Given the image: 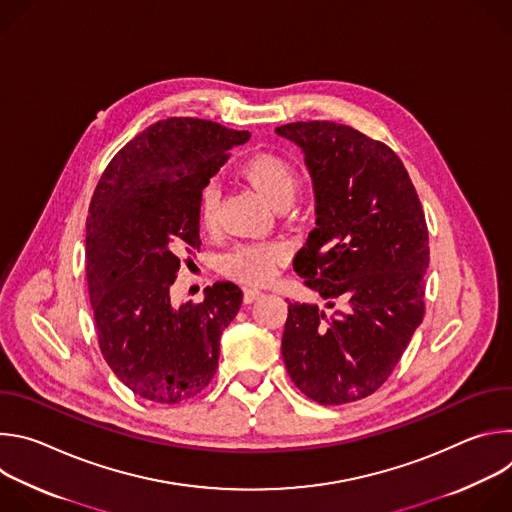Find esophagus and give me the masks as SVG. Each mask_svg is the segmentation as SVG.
<instances>
[{"label": "esophagus", "mask_w": 512, "mask_h": 512, "mask_svg": "<svg viewBox=\"0 0 512 512\" xmlns=\"http://www.w3.org/2000/svg\"><path fill=\"white\" fill-rule=\"evenodd\" d=\"M261 296H263V291H261V289H257V287H247L243 298H245V302H247V304H251V302H255L257 298H261Z\"/></svg>", "instance_id": "34e87169"}]
</instances>
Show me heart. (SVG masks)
Segmentation results:
<instances>
[{"label": "heart", "mask_w": 512, "mask_h": 512, "mask_svg": "<svg viewBox=\"0 0 512 512\" xmlns=\"http://www.w3.org/2000/svg\"><path fill=\"white\" fill-rule=\"evenodd\" d=\"M241 176L271 204L283 208L294 198L300 176L296 166L279 154H255L241 166ZM221 192L214 182L200 192L198 216L204 229H214L218 221ZM287 261V249L281 243H245L235 247L223 261L225 273L245 283H267Z\"/></svg>", "instance_id": "heart-1"}]
</instances>
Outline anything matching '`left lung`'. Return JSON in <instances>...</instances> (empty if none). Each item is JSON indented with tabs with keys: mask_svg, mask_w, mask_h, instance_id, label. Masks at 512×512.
I'll return each instance as SVG.
<instances>
[{
	"mask_svg": "<svg viewBox=\"0 0 512 512\" xmlns=\"http://www.w3.org/2000/svg\"><path fill=\"white\" fill-rule=\"evenodd\" d=\"M304 152L316 194V229L294 259L304 283L344 310L289 304L285 369L320 405L373 395L423 320L429 235L415 186L383 141L334 121L275 129Z\"/></svg>",
	"mask_w": 512,
	"mask_h": 512,
	"instance_id": "left-lung-1",
	"label": "left lung"
}]
</instances>
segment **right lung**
<instances>
[{
  "instance_id": "obj_1",
  "label": "right lung",
  "mask_w": 512,
  "mask_h": 512,
  "mask_svg": "<svg viewBox=\"0 0 512 512\" xmlns=\"http://www.w3.org/2000/svg\"><path fill=\"white\" fill-rule=\"evenodd\" d=\"M249 131L168 117L143 129L105 168L87 216V281L103 358L141 399L196 397L218 367V340L243 291L206 287L200 304L174 308L180 255L200 249V192Z\"/></svg>"
}]
</instances>
